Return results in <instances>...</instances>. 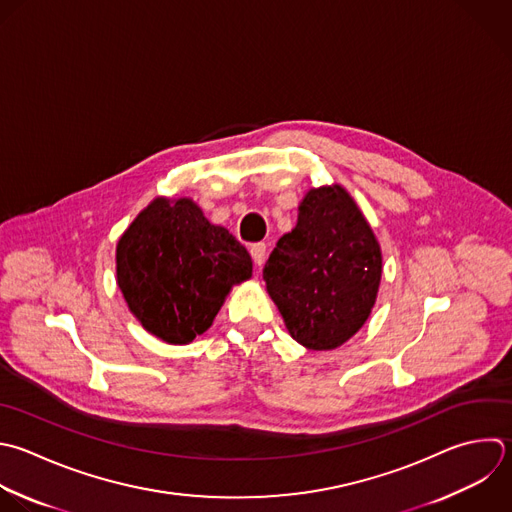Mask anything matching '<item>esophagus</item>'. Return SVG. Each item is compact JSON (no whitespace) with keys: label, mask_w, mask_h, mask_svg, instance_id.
Wrapping results in <instances>:
<instances>
[{"label":"esophagus","mask_w":512,"mask_h":512,"mask_svg":"<svg viewBox=\"0 0 512 512\" xmlns=\"http://www.w3.org/2000/svg\"><path fill=\"white\" fill-rule=\"evenodd\" d=\"M250 254H252V260L256 266H262L264 260H266V244L264 242H256L250 246Z\"/></svg>","instance_id":"esophagus-1"}]
</instances>
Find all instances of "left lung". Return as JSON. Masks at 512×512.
<instances>
[{"label":"left lung","instance_id":"obj_1","mask_svg":"<svg viewBox=\"0 0 512 512\" xmlns=\"http://www.w3.org/2000/svg\"><path fill=\"white\" fill-rule=\"evenodd\" d=\"M298 210L296 228L278 240L262 276L290 336L310 350H332L370 316L380 246L340 186L310 190Z\"/></svg>","mask_w":512,"mask_h":512}]
</instances>
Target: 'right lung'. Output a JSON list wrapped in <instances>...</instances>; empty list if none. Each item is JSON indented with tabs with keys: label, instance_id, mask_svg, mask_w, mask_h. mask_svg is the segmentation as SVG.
<instances>
[{
	"label": "right lung",
	"instance_id": "right-lung-1",
	"mask_svg": "<svg viewBox=\"0 0 512 512\" xmlns=\"http://www.w3.org/2000/svg\"><path fill=\"white\" fill-rule=\"evenodd\" d=\"M118 286L142 326L188 344L212 326L234 284L252 276L246 248L192 200H154L116 250Z\"/></svg>",
	"mask_w": 512,
	"mask_h": 512
}]
</instances>
